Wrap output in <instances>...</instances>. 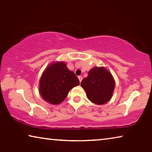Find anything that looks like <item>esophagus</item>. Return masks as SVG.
<instances>
[{"label":"esophagus","instance_id":"34e87169","mask_svg":"<svg viewBox=\"0 0 152 152\" xmlns=\"http://www.w3.org/2000/svg\"><path fill=\"white\" fill-rule=\"evenodd\" d=\"M78 80H79L80 82H82V76H78Z\"/></svg>","mask_w":152,"mask_h":152}]
</instances>
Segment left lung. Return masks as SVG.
<instances>
[{
  "mask_svg": "<svg viewBox=\"0 0 152 152\" xmlns=\"http://www.w3.org/2000/svg\"><path fill=\"white\" fill-rule=\"evenodd\" d=\"M81 86L90 101L103 104L112 98L115 82L111 73L104 67H94L88 72V76L82 80Z\"/></svg>",
  "mask_w": 152,
  "mask_h": 152,
  "instance_id": "left-lung-1",
  "label": "left lung"
}]
</instances>
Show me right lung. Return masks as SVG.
Masks as SVG:
<instances>
[{"label":"right lung","instance_id":"obj_1","mask_svg":"<svg viewBox=\"0 0 152 152\" xmlns=\"http://www.w3.org/2000/svg\"><path fill=\"white\" fill-rule=\"evenodd\" d=\"M79 84L78 77L68 70L64 61H56L50 64L43 71L39 92L46 102L58 104L64 101L69 91Z\"/></svg>","mask_w":152,"mask_h":152}]
</instances>
